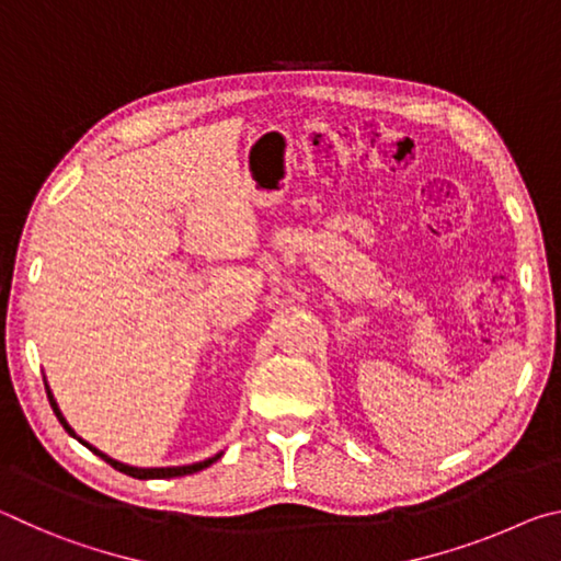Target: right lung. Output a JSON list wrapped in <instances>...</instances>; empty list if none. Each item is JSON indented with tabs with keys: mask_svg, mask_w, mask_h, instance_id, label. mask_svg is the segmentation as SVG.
Masks as SVG:
<instances>
[{
	"mask_svg": "<svg viewBox=\"0 0 561 561\" xmlns=\"http://www.w3.org/2000/svg\"><path fill=\"white\" fill-rule=\"evenodd\" d=\"M46 396H49V403H51V408H54L56 417H59V423H61L64 428H66V433L73 435V438H76V433L71 431V425L66 423V417L61 415L59 405H56V401H54V396H51V391H49V386H46ZM79 440H81V438H79ZM81 443L87 445V448H89L91 453H96L99 458L106 460V462L111 465V468H116L118 472H126V474H130V478H138V480H165V478H180V474H193V472H197V470H205L207 465H213L217 458H220V455H215V458H207V460H203V462H195V465H183V468H133V465H123V462H118V460L108 458V455H103L101 450L93 448V445H89L87 440H81Z\"/></svg>",
	"mask_w": 561,
	"mask_h": 561,
	"instance_id": "add662e5",
	"label": "right lung"
}]
</instances>
